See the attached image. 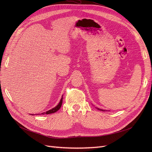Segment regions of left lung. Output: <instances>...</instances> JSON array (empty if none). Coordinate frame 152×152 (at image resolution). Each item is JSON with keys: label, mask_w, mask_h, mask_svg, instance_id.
Here are the masks:
<instances>
[{"label": "left lung", "mask_w": 152, "mask_h": 152, "mask_svg": "<svg viewBox=\"0 0 152 152\" xmlns=\"http://www.w3.org/2000/svg\"><path fill=\"white\" fill-rule=\"evenodd\" d=\"M97 109L99 110H101V111H105V110H102V109H99V108H97Z\"/></svg>", "instance_id": "left-lung-1"}]
</instances>
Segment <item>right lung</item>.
<instances>
[{
    "label": "right lung",
    "instance_id": "right-lung-1",
    "mask_svg": "<svg viewBox=\"0 0 152 152\" xmlns=\"http://www.w3.org/2000/svg\"><path fill=\"white\" fill-rule=\"evenodd\" d=\"M62 102H63V96H62V98L61 99V100H60V101L58 104L57 106H56L55 108H52V109H51V110H49V111H46V112H44V113H41V114H42V115H44V114L49 115V114H51V113H55L56 111H57L61 108V105H62Z\"/></svg>",
    "mask_w": 152,
    "mask_h": 152
}]
</instances>
